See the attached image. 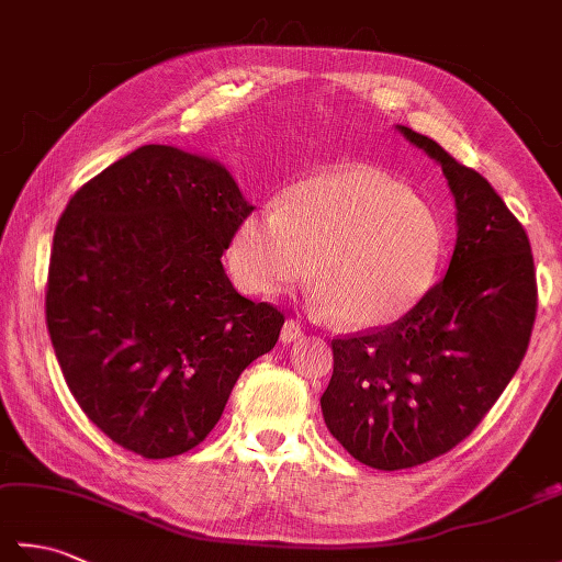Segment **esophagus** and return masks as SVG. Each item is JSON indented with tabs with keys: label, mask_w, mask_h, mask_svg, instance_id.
<instances>
[{
	"label": "esophagus",
	"mask_w": 562,
	"mask_h": 562,
	"mask_svg": "<svg viewBox=\"0 0 562 562\" xmlns=\"http://www.w3.org/2000/svg\"><path fill=\"white\" fill-rule=\"evenodd\" d=\"M304 336V330H302V326L296 324V321H288V324L282 326V333H280V340L282 342H294V340H300Z\"/></svg>",
	"instance_id": "esophagus-1"
}]
</instances>
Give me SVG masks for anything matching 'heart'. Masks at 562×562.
I'll return each instance as SVG.
<instances>
[{"mask_svg":"<svg viewBox=\"0 0 562 562\" xmlns=\"http://www.w3.org/2000/svg\"><path fill=\"white\" fill-rule=\"evenodd\" d=\"M441 258L445 224L429 200L360 164L296 183L282 207L250 212L229 244V270L244 290L282 294L312 268L316 306L352 328L408 314Z\"/></svg>","mask_w":562,"mask_h":562,"instance_id":"1","label":"heart"}]
</instances>
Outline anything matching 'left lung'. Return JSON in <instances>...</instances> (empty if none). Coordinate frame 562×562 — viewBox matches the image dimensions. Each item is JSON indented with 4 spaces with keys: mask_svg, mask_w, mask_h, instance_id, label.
<instances>
[{
    "mask_svg": "<svg viewBox=\"0 0 562 562\" xmlns=\"http://www.w3.org/2000/svg\"><path fill=\"white\" fill-rule=\"evenodd\" d=\"M396 130L441 166L459 232L447 274L408 314L330 342L326 427L379 471L411 469L469 437L519 369L536 318L529 236L503 198L435 139Z\"/></svg>",
    "mask_w": 562,
    "mask_h": 562,
    "instance_id": "obj_1",
    "label": "left lung"
}]
</instances>
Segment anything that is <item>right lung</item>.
Segmentation results:
<instances>
[{
	"label": "right lung",
	"mask_w": 562,
	"mask_h": 562,
	"mask_svg": "<svg viewBox=\"0 0 562 562\" xmlns=\"http://www.w3.org/2000/svg\"><path fill=\"white\" fill-rule=\"evenodd\" d=\"M254 205L220 161L145 145L91 178L57 222L45 318L71 396L145 459L198 447L284 316L222 266Z\"/></svg>",
	"instance_id": "add662e5"
}]
</instances>
